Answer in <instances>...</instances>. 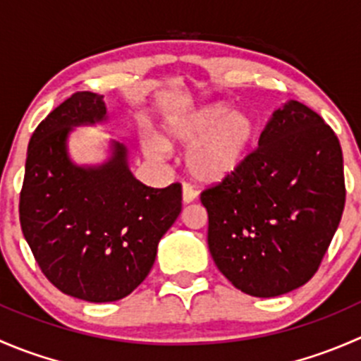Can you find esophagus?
<instances>
[{
    "instance_id": "1",
    "label": "esophagus",
    "mask_w": 361,
    "mask_h": 361,
    "mask_svg": "<svg viewBox=\"0 0 361 361\" xmlns=\"http://www.w3.org/2000/svg\"><path fill=\"white\" fill-rule=\"evenodd\" d=\"M181 199H183L185 204L194 202L195 199H197V192L192 187H188V185H183V187H181Z\"/></svg>"
}]
</instances>
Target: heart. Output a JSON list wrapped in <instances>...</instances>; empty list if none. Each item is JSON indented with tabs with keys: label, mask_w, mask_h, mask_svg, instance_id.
<instances>
[{
	"label": "heart",
	"mask_w": 361,
	"mask_h": 361,
	"mask_svg": "<svg viewBox=\"0 0 361 361\" xmlns=\"http://www.w3.org/2000/svg\"><path fill=\"white\" fill-rule=\"evenodd\" d=\"M255 140V122L245 111H228L224 103H209L164 118L160 137L143 133L141 148L150 160L160 162L169 148L187 147L185 164L194 180L221 183L243 166Z\"/></svg>",
	"instance_id": "b5f03b06"
}]
</instances>
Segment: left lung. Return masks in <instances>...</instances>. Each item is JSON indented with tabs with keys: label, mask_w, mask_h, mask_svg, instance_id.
Wrapping results in <instances>:
<instances>
[{
	"label": "left lung",
	"mask_w": 361,
	"mask_h": 361,
	"mask_svg": "<svg viewBox=\"0 0 361 361\" xmlns=\"http://www.w3.org/2000/svg\"><path fill=\"white\" fill-rule=\"evenodd\" d=\"M207 246L221 274L251 297H278L314 276L345 202L342 148L298 101L276 108L258 148L201 195Z\"/></svg>",
	"instance_id": "obj_1"
}]
</instances>
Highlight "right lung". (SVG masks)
<instances>
[{"mask_svg": "<svg viewBox=\"0 0 361 361\" xmlns=\"http://www.w3.org/2000/svg\"><path fill=\"white\" fill-rule=\"evenodd\" d=\"M108 120L99 94L76 92L59 104L32 133L20 192V227L39 269L87 302H115L137 288L181 213L180 183L152 188L136 180L123 141H108L99 164L73 160V130Z\"/></svg>", "mask_w": 361, "mask_h": 361, "instance_id": "obj_1", "label": "right lung"}]
</instances>
